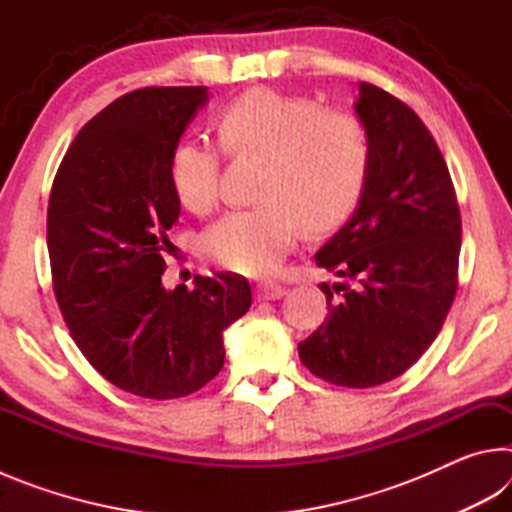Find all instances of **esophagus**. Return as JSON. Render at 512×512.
Instances as JSON below:
<instances>
[{"instance_id": "34e87169", "label": "esophagus", "mask_w": 512, "mask_h": 512, "mask_svg": "<svg viewBox=\"0 0 512 512\" xmlns=\"http://www.w3.org/2000/svg\"><path fill=\"white\" fill-rule=\"evenodd\" d=\"M255 293H257L259 300H280V298L287 296V289H284L282 284H277V282H259Z\"/></svg>"}]
</instances>
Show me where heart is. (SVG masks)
<instances>
[{
    "label": "heart",
    "mask_w": 512,
    "mask_h": 512,
    "mask_svg": "<svg viewBox=\"0 0 512 512\" xmlns=\"http://www.w3.org/2000/svg\"><path fill=\"white\" fill-rule=\"evenodd\" d=\"M219 137L228 153L264 160L262 203L221 216L201 239L205 257L228 271L271 273L302 223L309 230L334 228L366 185L370 135L348 110H323L311 99L259 88L221 112ZM169 178L185 210L210 212L219 196V153L201 140L180 142Z\"/></svg>",
    "instance_id": "1"
}]
</instances>
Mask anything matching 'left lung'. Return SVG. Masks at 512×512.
Segmentation results:
<instances>
[{
    "instance_id": "left-lung-1",
    "label": "left lung",
    "mask_w": 512,
    "mask_h": 512,
    "mask_svg": "<svg viewBox=\"0 0 512 512\" xmlns=\"http://www.w3.org/2000/svg\"><path fill=\"white\" fill-rule=\"evenodd\" d=\"M354 112L370 135L366 185L314 255L339 282L320 284L329 316L298 354L329 384L370 388L404 375L443 327L456 296L461 212L443 153L406 103L359 83Z\"/></svg>"
}]
</instances>
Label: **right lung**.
I'll return each instance as SVG.
<instances>
[{
    "mask_svg": "<svg viewBox=\"0 0 512 512\" xmlns=\"http://www.w3.org/2000/svg\"><path fill=\"white\" fill-rule=\"evenodd\" d=\"M207 88L128 92L81 128L56 173L47 248L58 307L83 357L149 400L203 388L223 368V332L250 309L235 273L164 289L167 232L180 201L169 160Z\"/></svg>",
    "mask_w": 512,
    "mask_h": 512,
    "instance_id": "1",
    "label": "right lung"
}]
</instances>
